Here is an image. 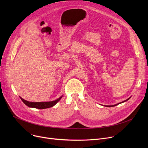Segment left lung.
I'll return each instance as SVG.
<instances>
[{
  "instance_id": "8db88e82",
  "label": "left lung",
  "mask_w": 148,
  "mask_h": 148,
  "mask_svg": "<svg viewBox=\"0 0 148 148\" xmlns=\"http://www.w3.org/2000/svg\"><path fill=\"white\" fill-rule=\"evenodd\" d=\"M130 98H129L128 99H127V100H125V101H122V103H123V102H125V101H127V100H128L129 99H130ZM118 103V104H115V105H113V106H108L107 107H114V106H117V105H118V104H121V103Z\"/></svg>"
}]
</instances>
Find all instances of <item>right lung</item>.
Returning a JSON list of instances; mask_svg holds the SVG:
<instances>
[{
  "mask_svg": "<svg viewBox=\"0 0 148 148\" xmlns=\"http://www.w3.org/2000/svg\"><path fill=\"white\" fill-rule=\"evenodd\" d=\"M62 97L59 98L58 99L55 101H49V102H39V103H34V102H29L26 100H25L22 98L20 97L22 101L24 103L26 106H27L29 107H33L36 108H39V109H44V108H47L51 107L55 105L61 99Z\"/></svg>",
  "mask_w": 148,
  "mask_h": 148,
  "instance_id": "obj_1",
  "label": "right lung"
}]
</instances>
